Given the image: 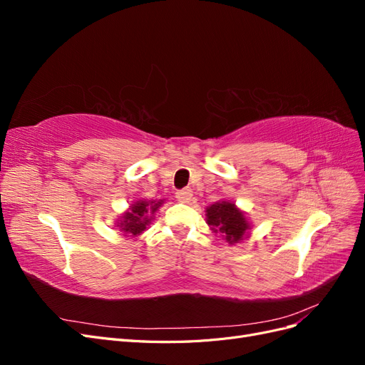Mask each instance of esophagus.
Segmentation results:
<instances>
[{"mask_svg":"<svg viewBox=\"0 0 365 365\" xmlns=\"http://www.w3.org/2000/svg\"><path fill=\"white\" fill-rule=\"evenodd\" d=\"M192 196H193V193L190 189H184V190L176 192V200H178L180 202H190Z\"/></svg>","mask_w":365,"mask_h":365,"instance_id":"obj_1","label":"esophagus"}]
</instances>
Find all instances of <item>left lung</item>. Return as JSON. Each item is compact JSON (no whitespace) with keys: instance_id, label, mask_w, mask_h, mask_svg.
<instances>
[{"instance_id":"8db88e82","label":"left lung","mask_w":365,"mask_h":365,"mask_svg":"<svg viewBox=\"0 0 365 365\" xmlns=\"http://www.w3.org/2000/svg\"><path fill=\"white\" fill-rule=\"evenodd\" d=\"M205 220L212 233L220 235L228 245H236L250 237L252 225L247 217V213L233 201H217L205 208Z\"/></svg>"}]
</instances>
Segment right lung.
Masks as SVG:
<instances>
[{"label": "right lung", "instance_id": "1", "mask_svg": "<svg viewBox=\"0 0 365 365\" xmlns=\"http://www.w3.org/2000/svg\"><path fill=\"white\" fill-rule=\"evenodd\" d=\"M163 204L164 200H135L129 205L126 212L121 213V216L117 219L115 227L123 233V236L135 239L145 233L152 219H155V213Z\"/></svg>", "mask_w": 365, "mask_h": 365}]
</instances>
